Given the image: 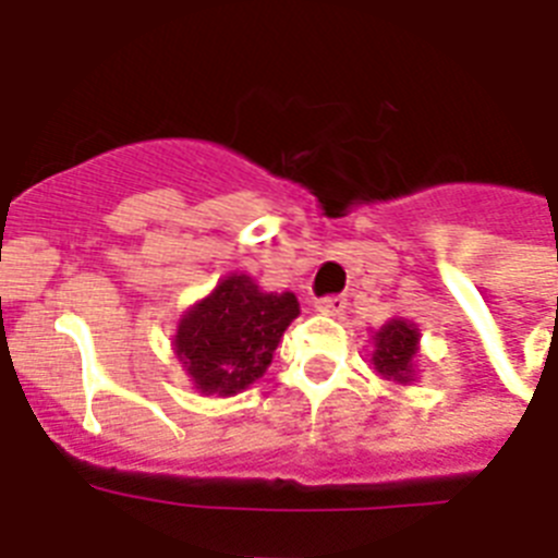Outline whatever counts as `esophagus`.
I'll list each match as a JSON object with an SVG mask.
<instances>
[{
	"instance_id": "1",
	"label": "esophagus",
	"mask_w": 558,
	"mask_h": 558,
	"mask_svg": "<svg viewBox=\"0 0 558 558\" xmlns=\"http://www.w3.org/2000/svg\"><path fill=\"white\" fill-rule=\"evenodd\" d=\"M315 310L322 315H340L347 310V299L343 295H324V299L315 302Z\"/></svg>"
}]
</instances>
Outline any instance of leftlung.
Masks as SVG:
<instances>
[{"instance_id": "obj_1", "label": "left lung", "mask_w": 558, "mask_h": 558, "mask_svg": "<svg viewBox=\"0 0 558 558\" xmlns=\"http://www.w3.org/2000/svg\"><path fill=\"white\" fill-rule=\"evenodd\" d=\"M372 340L374 368L386 379L408 386L413 379V372H416L418 329L405 318H391L372 335Z\"/></svg>"}]
</instances>
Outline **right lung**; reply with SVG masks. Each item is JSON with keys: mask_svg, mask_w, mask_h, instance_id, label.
Here are the masks:
<instances>
[{"mask_svg": "<svg viewBox=\"0 0 558 558\" xmlns=\"http://www.w3.org/2000/svg\"><path fill=\"white\" fill-rule=\"evenodd\" d=\"M299 315L293 293H263L245 274L220 279L175 329V354L201 393L234 397L265 374Z\"/></svg>", "mask_w": 558, "mask_h": 558, "instance_id": "1", "label": "right lung"}]
</instances>
